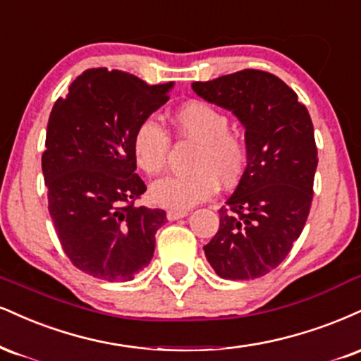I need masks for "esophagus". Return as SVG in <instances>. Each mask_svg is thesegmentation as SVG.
<instances>
[{
    "instance_id": "34e87169",
    "label": "esophagus",
    "mask_w": 361,
    "mask_h": 361,
    "mask_svg": "<svg viewBox=\"0 0 361 361\" xmlns=\"http://www.w3.org/2000/svg\"><path fill=\"white\" fill-rule=\"evenodd\" d=\"M185 216H188V210H168L166 212V219L168 220L185 219Z\"/></svg>"
}]
</instances>
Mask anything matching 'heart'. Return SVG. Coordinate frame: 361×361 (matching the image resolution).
<instances>
[{"label": "heart", "instance_id": "b5f03b06", "mask_svg": "<svg viewBox=\"0 0 361 361\" xmlns=\"http://www.w3.org/2000/svg\"><path fill=\"white\" fill-rule=\"evenodd\" d=\"M176 136L197 145L188 175H173L149 188L153 203L171 210H186L216 192L219 181L232 185L247 164V142L228 128V116L214 104L192 99L173 112ZM171 137L154 117H146L133 134V156L146 175H158L166 166Z\"/></svg>", "mask_w": 361, "mask_h": 361}]
</instances>
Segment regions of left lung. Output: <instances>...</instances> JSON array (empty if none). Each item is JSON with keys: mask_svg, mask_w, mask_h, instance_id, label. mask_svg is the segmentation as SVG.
<instances>
[{"mask_svg": "<svg viewBox=\"0 0 361 361\" xmlns=\"http://www.w3.org/2000/svg\"><path fill=\"white\" fill-rule=\"evenodd\" d=\"M192 87L237 116L247 142V168L219 210V232L203 247L207 260L224 279L262 277L286 259L310 215L318 166L310 112L264 71L245 68Z\"/></svg>", "mask_w": 361, "mask_h": 361, "instance_id": "obj_1", "label": "left lung"}]
</instances>
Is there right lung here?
I'll return each mask as SVG.
<instances>
[{
  "mask_svg": "<svg viewBox=\"0 0 361 361\" xmlns=\"http://www.w3.org/2000/svg\"><path fill=\"white\" fill-rule=\"evenodd\" d=\"M171 87L89 68L50 112L42 154L49 212L65 255L85 274L131 281L153 259L166 214L134 205L146 185L136 175L133 134Z\"/></svg>",
  "mask_w": 361,
  "mask_h": 361,
  "instance_id": "obj_1",
  "label": "right lung"
}]
</instances>
